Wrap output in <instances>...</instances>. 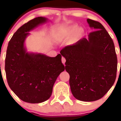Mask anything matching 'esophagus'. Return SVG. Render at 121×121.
<instances>
[{"mask_svg": "<svg viewBox=\"0 0 121 121\" xmlns=\"http://www.w3.org/2000/svg\"><path fill=\"white\" fill-rule=\"evenodd\" d=\"M61 61H62V63H63V64H64V65H65V58H64V57H62V58H61Z\"/></svg>", "mask_w": 121, "mask_h": 121, "instance_id": "1", "label": "esophagus"}]
</instances>
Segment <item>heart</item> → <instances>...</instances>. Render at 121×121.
<instances>
[{"mask_svg": "<svg viewBox=\"0 0 121 121\" xmlns=\"http://www.w3.org/2000/svg\"><path fill=\"white\" fill-rule=\"evenodd\" d=\"M75 31H76L75 36L78 37L82 33V30L81 28L78 29V26L77 25H71L57 32L56 35V37L58 40H63L71 37Z\"/></svg>", "mask_w": 121, "mask_h": 121, "instance_id": "heart-1", "label": "heart"}]
</instances>
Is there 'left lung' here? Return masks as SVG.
Masks as SVG:
<instances>
[{
  "mask_svg": "<svg viewBox=\"0 0 121 121\" xmlns=\"http://www.w3.org/2000/svg\"><path fill=\"white\" fill-rule=\"evenodd\" d=\"M94 29L88 39L82 38L64 47L60 53L66 60L73 96L86 102L97 101L105 95L116 79L117 57L112 39L98 22L88 19Z\"/></svg>",
  "mask_w": 121,
  "mask_h": 121,
  "instance_id": "left-lung-1",
  "label": "left lung"
}]
</instances>
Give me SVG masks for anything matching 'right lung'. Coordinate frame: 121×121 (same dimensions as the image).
I'll return each mask as SVG.
<instances>
[{
    "label": "right lung",
    "instance_id": "add662e5",
    "mask_svg": "<svg viewBox=\"0 0 121 121\" xmlns=\"http://www.w3.org/2000/svg\"><path fill=\"white\" fill-rule=\"evenodd\" d=\"M48 19L38 17L20 27L9 42L5 71L11 90L24 102L38 104L49 99L57 77L65 69L61 56L51 57L42 53L27 52L25 46L31 30L46 23Z\"/></svg>",
    "mask_w": 121,
    "mask_h": 121
}]
</instances>
